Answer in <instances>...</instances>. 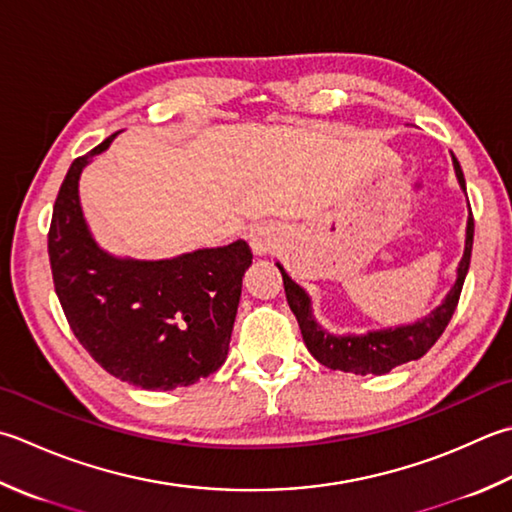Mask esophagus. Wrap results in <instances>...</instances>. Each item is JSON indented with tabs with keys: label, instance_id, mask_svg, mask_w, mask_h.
<instances>
[{
	"label": "esophagus",
	"instance_id": "esophagus-1",
	"mask_svg": "<svg viewBox=\"0 0 512 512\" xmlns=\"http://www.w3.org/2000/svg\"><path fill=\"white\" fill-rule=\"evenodd\" d=\"M248 244L259 257L273 253V250L282 244V230L275 224H257L255 228H250Z\"/></svg>",
	"mask_w": 512,
	"mask_h": 512
}]
</instances>
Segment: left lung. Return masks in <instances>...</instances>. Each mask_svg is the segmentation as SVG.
Instances as JSON below:
<instances>
[{
    "mask_svg": "<svg viewBox=\"0 0 512 512\" xmlns=\"http://www.w3.org/2000/svg\"><path fill=\"white\" fill-rule=\"evenodd\" d=\"M453 168L457 175L459 188L466 193V179L462 173V166L453 155ZM473 235H475V222L473 213H470L468 204V222H466V244L464 255L459 259L455 284L450 286L446 297L442 299L435 310L413 324H402L395 328H382V330H368V333H330L322 324L317 322L313 299L297 282L290 279L282 264H275L279 273L284 277V290L288 306L297 317V324L302 328L304 344L310 350L319 364L333 370H344V373L355 375H384L390 373L395 366H402L413 359L424 357L430 346H433L446 330L450 317H453L459 295H462V286L470 266V253H473Z\"/></svg>",
    "mask_w": 512,
    "mask_h": 512,
    "instance_id": "left-lung-1",
    "label": "left lung"
}]
</instances>
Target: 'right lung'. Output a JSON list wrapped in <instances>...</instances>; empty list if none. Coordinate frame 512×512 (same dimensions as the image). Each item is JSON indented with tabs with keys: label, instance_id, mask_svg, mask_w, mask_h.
<instances>
[{
	"label": "right lung",
	"instance_id": "add662e5",
	"mask_svg": "<svg viewBox=\"0 0 512 512\" xmlns=\"http://www.w3.org/2000/svg\"><path fill=\"white\" fill-rule=\"evenodd\" d=\"M115 135L77 157L59 188L48 233L55 293L106 373L146 390L190 386L226 362L253 253L244 239L170 259L117 257L99 246L79 204V177Z\"/></svg>",
	"mask_w": 512,
	"mask_h": 512
}]
</instances>
